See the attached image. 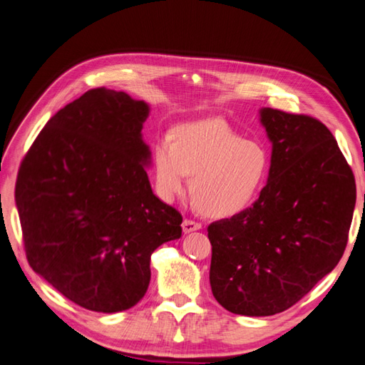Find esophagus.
<instances>
[{
    "label": "esophagus",
    "instance_id": "34e87169",
    "mask_svg": "<svg viewBox=\"0 0 365 365\" xmlns=\"http://www.w3.org/2000/svg\"><path fill=\"white\" fill-rule=\"evenodd\" d=\"M201 227H202L201 222H196L193 220H184V222H182L184 233H190V232H195V230H200Z\"/></svg>",
    "mask_w": 365,
    "mask_h": 365
}]
</instances>
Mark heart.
I'll return each mask as SVG.
<instances>
[{
    "mask_svg": "<svg viewBox=\"0 0 365 365\" xmlns=\"http://www.w3.org/2000/svg\"><path fill=\"white\" fill-rule=\"evenodd\" d=\"M270 153L259 141L245 140L224 121L184 125L175 141L153 149V178L160 198L172 202L190 192L198 210L212 218L238 215L256 200L270 170Z\"/></svg>",
    "mask_w": 365,
    "mask_h": 365,
    "instance_id": "b5f03b06",
    "label": "heart"
}]
</instances>
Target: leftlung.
<instances>
[{"label":"left lung","instance_id":"obj_1","mask_svg":"<svg viewBox=\"0 0 365 365\" xmlns=\"http://www.w3.org/2000/svg\"><path fill=\"white\" fill-rule=\"evenodd\" d=\"M261 123L267 184L249 209L207 227L213 297L245 317L290 309L336 267L356 202L351 167L319 120L265 107Z\"/></svg>","mask_w":365,"mask_h":365}]
</instances>
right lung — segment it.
<instances>
[{"instance_id":"1","label":"right lung","mask_w":365,"mask_h":365,"mask_svg":"<svg viewBox=\"0 0 365 365\" xmlns=\"http://www.w3.org/2000/svg\"><path fill=\"white\" fill-rule=\"evenodd\" d=\"M149 106L96 87L58 110L19 165L15 201L31 267L67 299L115 313L140 302L150 256L181 236L152 192Z\"/></svg>"}]
</instances>
